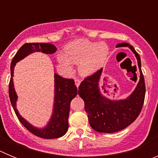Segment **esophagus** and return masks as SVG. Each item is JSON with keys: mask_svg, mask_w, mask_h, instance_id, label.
Returning a JSON list of instances; mask_svg holds the SVG:
<instances>
[{"mask_svg": "<svg viewBox=\"0 0 158 158\" xmlns=\"http://www.w3.org/2000/svg\"><path fill=\"white\" fill-rule=\"evenodd\" d=\"M80 84H81V81L79 80H77V79H76L75 80V85H76L77 87H79V85H80Z\"/></svg>", "mask_w": 158, "mask_h": 158, "instance_id": "1", "label": "esophagus"}]
</instances>
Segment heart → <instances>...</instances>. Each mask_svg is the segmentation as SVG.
<instances>
[{
	"instance_id": "1",
	"label": "heart",
	"mask_w": 158,
	"mask_h": 158,
	"mask_svg": "<svg viewBox=\"0 0 158 158\" xmlns=\"http://www.w3.org/2000/svg\"><path fill=\"white\" fill-rule=\"evenodd\" d=\"M65 52H59L57 59L67 73L73 71V63L78 64L81 76H90L103 66L109 54V47L104 42L95 43L88 40H76L65 47Z\"/></svg>"
}]
</instances>
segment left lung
I'll return each mask as SVG.
<instances>
[{
  "label": "left lung",
  "mask_w": 158,
  "mask_h": 158,
  "mask_svg": "<svg viewBox=\"0 0 158 158\" xmlns=\"http://www.w3.org/2000/svg\"><path fill=\"white\" fill-rule=\"evenodd\" d=\"M128 47L138 61L140 77L136 88L127 98L112 100L107 98L100 89L103 69L86 77L79 86L78 94L85 102V110L91 127L100 133H114L131 125L140 114L146 94L144 77L141 69L139 54L127 43H118L115 47Z\"/></svg>",
  "instance_id": "8db88e82"
}]
</instances>
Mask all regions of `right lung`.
Listing matches in <instances>:
<instances>
[{
	"label": "right lung",
	"mask_w": 158,
	"mask_h": 158,
	"mask_svg": "<svg viewBox=\"0 0 158 158\" xmlns=\"http://www.w3.org/2000/svg\"><path fill=\"white\" fill-rule=\"evenodd\" d=\"M57 48L51 43H25L19 49V51L14 56L11 62V78L8 86V93L11 104L13 107L16 116L19 118L24 127L27 128L31 133L43 139H57L63 136L68 131L69 127V107L70 102L77 94V89L73 79H66L54 73V99L53 113L47 126L43 128H38L27 122L19 115L16 109V95L13 84L14 67L19 61L27 57L31 53L42 52L44 54H51L55 53Z\"/></svg>",
	"instance_id": "right-lung-1"
}]
</instances>
